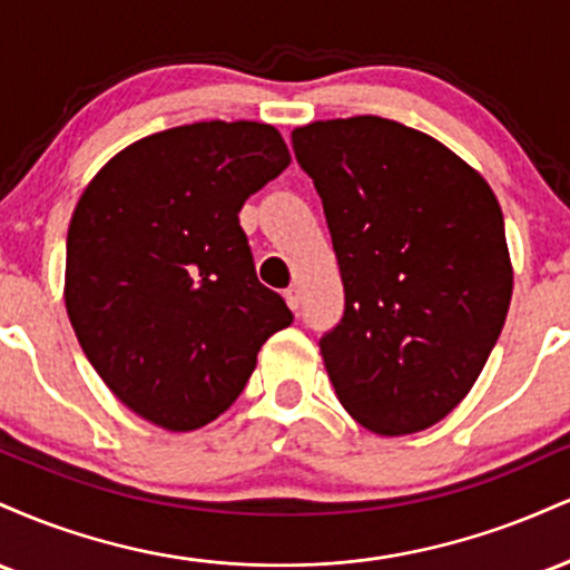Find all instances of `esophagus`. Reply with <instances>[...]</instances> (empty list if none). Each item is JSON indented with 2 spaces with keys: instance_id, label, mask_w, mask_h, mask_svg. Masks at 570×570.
<instances>
[{
  "instance_id": "esophagus-1",
  "label": "esophagus",
  "mask_w": 570,
  "mask_h": 570,
  "mask_svg": "<svg viewBox=\"0 0 570 570\" xmlns=\"http://www.w3.org/2000/svg\"><path fill=\"white\" fill-rule=\"evenodd\" d=\"M284 297H286V305L297 313L299 305H303V292H299V286H289V289L284 292Z\"/></svg>"
}]
</instances>
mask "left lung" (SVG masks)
I'll use <instances>...</instances> for the list:
<instances>
[{
    "label": "left lung",
    "instance_id": "1",
    "mask_svg": "<svg viewBox=\"0 0 570 570\" xmlns=\"http://www.w3.org/2000/svg\"><path fill=\"white\" fill-rule=\"evenodd\" d=\"M345 289L318 340L351 417L381 436L450 415L485 367L512 299L503 214L466 160L429 134L358 115L294 128Z\"/></svg>",
    "mask_w": 570,
    "mask_h": 570
}]
</instances>
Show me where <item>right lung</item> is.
<instances>
[{
	"label": "right lung",
	"instance_id": "1",
	"mask_svg": "<svg viewBox=\"0 0 570 570\" xmlns=\"http://www.w3.org/2000/svg\"><path fill=\"white\" fill-rule=\"evenodd\" d=\"M273 126L193 122L134 141L77 200L67 235L69 322L109 391L166 431L238 399L263 343L292 324L259 284L238 222L289 166Z\"/></svg>",
	"mask_w": 570,
	"mask_h": 570
}]
</instances>
